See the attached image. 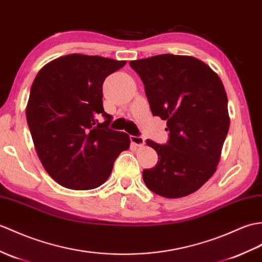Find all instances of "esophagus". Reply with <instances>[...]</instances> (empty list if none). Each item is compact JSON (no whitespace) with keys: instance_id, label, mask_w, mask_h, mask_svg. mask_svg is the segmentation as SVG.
<instances>
[{"instance_id":"34e87169","label":"esophagus","mask_w":262,"mask_h":262,"mask_svg":"<svg viewBox=\"0 0 262 262\" xmlns=\"http://www.w3.org/2000/svg\"><path fill=\"white\" fill-rule=\"evenodd\" d=\"M130 142L133 145L141 147V146H143L145 144V139L141 136H130Z\"/></svg>"}]
</instances>
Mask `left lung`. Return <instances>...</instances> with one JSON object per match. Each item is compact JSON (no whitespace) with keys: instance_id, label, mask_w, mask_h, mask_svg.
Returning <instances> with one entry per match:
<instances>
[{"instance_id":"left-lung-1","label":"left lung","mask_w":262,"mask_h":262,"mask_svg":"<svg viewBox=\"0 0 262 262\" xmlns=\"http://www.w3.org/2000/svg\"><path fill=\"white\" fill-rule=\"evenodd\" d=\"M151 114L167 120L168 141L146 144L159 162L143 180L161 196L178 199L198 191L214 174L230 126L228 97L215 72L190 56L159 54L134 60Z\"/></svg>"}]
</instances>
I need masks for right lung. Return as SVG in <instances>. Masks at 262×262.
Listing matches in <instances>:
<instances>
[{"mask_svg": "<svg viewBox=\"0 0 262 262\" xmlns=\"http://www.w3.org/2000/svg\"><path fill=\"white\" fill-rule=\"evenodd\" d=\"M126 61L74 53L47 63L30 90L27 121L39 159L51 178L71 190L105 183L129 136L108 128L102 83ZM105 117L99 123L96 117Z\"/></svg>", "mask_w": 262, "mask_h": 262, "instance_id": "obj_1", "label": "right lung"}]
</instances>
